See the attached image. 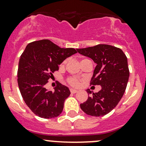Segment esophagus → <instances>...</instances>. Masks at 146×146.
<instances>
[{
  "instance_id": "34e87169",
  "label": "esophagus",
  "mask_w": 146,
  "mask_h": 146,
  "mask_svg": "<svg viewBox=\"0 0 146 146\" xmlns=\"http://www.w3.org/2000/svg\"><path fill=\"white\" fill-rule=\"evenodd\" d=\"M70 93H72V94H76L78 92V90H74V89H70Z\"/></svg>"
}]
</instances>
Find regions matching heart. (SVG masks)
<instances>
[{
    "label": "heart",
    "mask_w": 146,
    "mask_h": 146,
    "mask_svg": "<svg viewBox=\"0 0 146 146\" xmlns=\"http://www.w3.org/2000/svg\"><path fill=\"white\" fill-rule=\"evenodd\" d=\"M66 61H64V62H63V64H66ZM67 81H68V83L72 86H78V84H79V80L76 78H68Z\"/></svg>",
    "instance_id": "b5f03b06"
}]
</instances>
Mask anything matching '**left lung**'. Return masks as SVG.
Wrapping results in <instances>:
<instances>
[{"mask_svg": "<svg viewBox=\"0 0 146 146\" xmlns=\"http://www.w3.org/2000/svg\"><path fill=\"white\" fill-rule=\"evenodd\" d=\"M76 50L96 63L90 85L101 86L99 92L87 90L91 96L80 104L81 109L89 115H105L115 108L125 92L129 77L127 56L121 49L104 44Z\"/></svg>", "mask_w": 146, "mask_h": 146, "instance_id": "obj_1", "label": "left lung"}]
</instances>
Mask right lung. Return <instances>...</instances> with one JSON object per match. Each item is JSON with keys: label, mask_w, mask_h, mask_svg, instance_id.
Masks as SVG:
<instances>
[{"label": "right lung", "mask_w": 146, "mask_h": 146, "mask_svg": "<svg viewBox=\"0 0 146 146\" xmlns=\"http://www.w3.org/2000/svg\"><path fill=\"white\" fill-rule=\"evenodd\" d=\"M76 53L74 48H61L50 40L27 45L19 59L17 82L23 99L36 115L49 119L61 113L70 94L69 89L59 82L54 92L45 86L59 70V65Z\"/></svg>", "instance_id": "obj_1"}]
</instances>
